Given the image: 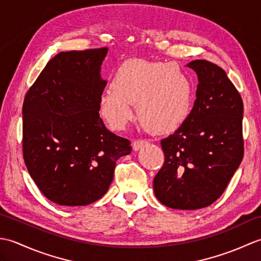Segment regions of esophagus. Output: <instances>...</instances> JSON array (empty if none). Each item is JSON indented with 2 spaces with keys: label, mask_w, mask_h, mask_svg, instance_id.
<instances>
[{
  "label": "esophagus",
  "mask_w": 261,
  "mask_h": 261,
  "mask_svg": "<svg viewBox=\"0 0 261 261\" xmlns=\"http://www.w3.org/2000/svg\"><path fill=\"white\" fill-rule=\"evenodd\" d=\"M148 141L145 140V139H139V140H135L134 142H132V149H134L135 151L139 150V149L141 147H143L145 145H147Z\"/></svg>",
  "instance_id": "esophagus-1"
}]
</instances>
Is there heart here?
Listing matches in <instances>:
<instances>
[{
	"label": "heart",
	"instance_id": "heart-1",
	"mask_svg": "<svg viewBox=\"0 0 261 261\" xmlns=\"http://www.w3.org/2000/svg\"><path fill=\"white\" fill-rule=\"evenodd\" d=\"M112 87L98 97V112L111 129L121 130L132 116L153 135L174 132L190 118L193 90L190 77L178 66L146 59H130L113 75Z\"/></svg>",
	"mask_w": 261,
	"mask_h": 261
}]
</instances>
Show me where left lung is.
I'll return each instance as SVG.
<instances>
[{"label": "left lung", "instance_id": "1", "mask_svg": "<svg viewBox=\"0 0 261 261\" xmlns=\"http://www.w3.org/2000/svg\"><path fill=\"white\" fill-rule=\"evenodd\" d=\"M197 74L190 118L162 140L165 163L153 191L165 206L197 210L215 202L243 158V103L225 71L207 60L187 64Z\"/></svg>", "mask_w": 261, "mask_h": 261}]
</instances>
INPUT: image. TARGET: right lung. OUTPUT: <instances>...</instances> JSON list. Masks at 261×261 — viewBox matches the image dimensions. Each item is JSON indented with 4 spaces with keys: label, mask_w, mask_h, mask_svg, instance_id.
I'll return each instance as SVG.
<instances>
[{
    "label": "right lung",
    "mask_w": 261,
    "mask_h": 261,
    "mask_svg": "<svg viewBox=\"0 0 261 261\" xmlns=\"http://www.w3.org/2000/svg\"><path fill=\"white\" fill-rule=\"evenodd\" d=\"M107 54L108 48L57 54L23 101L27 169L43 195L64 206L101 198L113 180L116 160L132 149L98 114Z\"/></svg>",
    "instance_id": "right-lung-1"
}]
</instances>
